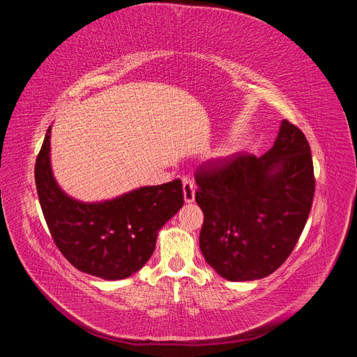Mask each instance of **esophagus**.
<instances>
[{"label":"esophagus","instance_id":"34e87169","mask_svg":"<svg viewBox=\"0 0 357 357\" xmlns=\"http://www.w3.org/2000/svg\"><path fill=\"white\" fill-rule=\"evenodd\" d=\"M183 195H185L186 204H192L195 201V185L189 178H183Z\"/></svg>","mask_w":357,"mask_h":357}]
</instances>
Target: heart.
<instances>
[{"label": "heart", "mask_w": 357, "mask_h": 357, "mask_svg": "<svg viewBox=\"0 0 357 357\" xmlns=\"http://www.w3.org/2000/svg\"><path fill=\"white\" fill-rule=\"evenodd\" d=\"M232 147H229V146H222V147H219L218 150H215V152L211 155L213 156V159L214 160H223V159H226V158H229L231 155H232Z\"/></svg>", "instance_id": "heart-1"}]
</instances>
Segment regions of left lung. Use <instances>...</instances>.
<instances>
[{
	"mask_svg": "<svg viewBox=\"0 0 357 357\" xmlns=\"http://www.w3.org/2000/svg\"><path fill=\"white\" fill-rule=\"evenodd\" d=\"M204 213L199 247L229 282L273 274L294 250L314 197L311 150L299 129L282 121L274 146L255 158L238 153L195 171Z\"/></svg>",
	"mask_w": 357,
	"mask_h": 357,
	"instance_id": "8db88e82",
	"label": "left lung"
}]
</instances>
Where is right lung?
<instances>
[{"label": "right lung", "instance_id": "obj_1", "mask_svg": "<svg viewBox=\"0 0 357 357\" xmlns=\"http://www.w3.org/2000/svg\"><path fill=\"white\" fill-rule=\"evenodd\" d=\"M49 126L36 164V185L46 223L67 261L102 280H122L153 255L158 232L183 207L181 181L142 186L122 195L84 202L70 197L53 176Z\"/></svg>", "mask_w": 357, "mask_h": 357}]
</instances>
